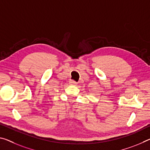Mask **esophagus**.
I'll use <instances>...</instances> for the list:
<instances>
[{
  "label": "esophagus",
  "mask_w": 150,
  "mask_h": 150,
  "mask_svg": "<svg viewBox=\"0 0 150 150\" xmlns=\"http://www.w3.org/2000/svg\"><path fill=\"white\" fill-rule=\"evenodd\" d=\"M69 83H70V84H71V85H75L77 84V82L75 81L74 80H70Z\"/></svg>",
  "instance_id": "esophagus-1"
}]
</instances>
